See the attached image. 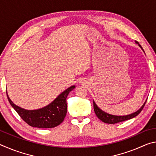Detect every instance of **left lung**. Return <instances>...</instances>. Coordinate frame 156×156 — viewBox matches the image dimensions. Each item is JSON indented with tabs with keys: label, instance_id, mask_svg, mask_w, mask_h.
<instances>
[{
	"label": "left lung",
	"instance_id": "left-lung-1",
	"mask_svg": "<svg viewBox=\"0 0 156 156\" xmlns=\"http://www.w3.org/2000/svg\"><path fill=\"white\" fill-rule=\"evenodd\" d=\"M136 43L137 44H138V42L136 41ZM139 46L141 47L142 50H143L142 47L140 45V44H139ZM143 51H144V50H143ZM93 102H94V109L95 113H96V116L99 118L100 120L102 121V122H105V123H107V124H116V123H118V122H123V121L131 119V118H133L136 117V116L138 115L139 113L142 112V110L143 109L144 105L147 102V100H146V102H144V104L142 105L140 109L138 111H137L136 112L133 113H131V114H130V115H123V116L113 115H111V114H108V113L102 112L101 109H100L98 107L97 105H96V103H95L94 101Z\"/></svg>",
	"mask_w": 156,
	"mask_h": 156
}]
</instances>
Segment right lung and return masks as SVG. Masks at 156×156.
I'll return each mask as SVG.
<instances>
[{
    "instance_id": "add662e5",
    "label": "right lung",
    "mask_w": 156,
    "mask_h": 156,
    "mask_svg": "<svg viewBox=\"0 0 156 156\" xmlns=\"http://www.w3.org/2000/svg\"><path fill=\"white\" fill-rule=\"evenodd\" d=\"M74 88L75 86L70 87L47 107L32 111L25 110L15 105L6 93L10 105L26 123L33 127L46 129L58 126L64 120L67 110L66 99L69 92Z\"/></svg>"
}]
</instances>
